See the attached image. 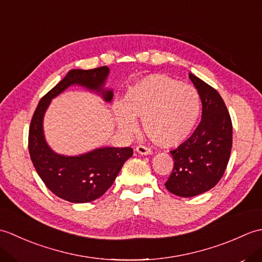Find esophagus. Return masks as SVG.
I'll return each mask as SVG.
<instances>
[{"label":"esophagus","instance_id":"34e87169","mask_svg":"<svg viewBox=\"0 0 262 262\" xmlns=\"http://www.w3.org/2000/svg\"><path fill=\"white\" fill-rule=\"evenodd\" d=\"M136 152H137L138 154H141V155H149V154H152L151 149H149V148L146 147V146H144V145L137 146V147H136Z\"/></svg>","mask_w":262,"mask_h":262}]
</instances>
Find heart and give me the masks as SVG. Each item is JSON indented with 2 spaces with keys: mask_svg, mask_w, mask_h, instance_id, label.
<instances>
[{
  "mask_svg": "<svg viewBox=\"0 0 262 262\" xmlns=\"http://www.w3.org/2000/svg\"><path fill=\"white\" fill-rule=\"evenodd\" d=\"M200 111L199 94L191 85L164 74H149L137 81L122 103L114 104V119L126 135L138 129L142 118L145 135L154 145L173 147L186 141Z\"/></svg>",
  "mask_w": 262,
  "mask_h": 262,
  "instance_id": "1",
  "label": "heart"
}]
</instances>
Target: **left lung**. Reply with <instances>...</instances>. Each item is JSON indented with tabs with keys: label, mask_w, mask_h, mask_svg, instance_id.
Listing matches in <instances>:
<instances>
[{
	"label": "left lung",
	"mask_w": 262,
	"mask_h": 262,
	"mask_svg": "<svg viewBox=\"0 0 262 262\" xmlns=\"http://www.w3.org/2000/svg\"><path fill=\"white\" fill-rule=\"evenodd\" d=\"M203 104L202 121L171 155L174 166L164 183L170 192L193 197L214 188L223 177L232 149V120L214 88L189 73Z\"/></svg>",
	"instance_id": "1"
}]
</instances>
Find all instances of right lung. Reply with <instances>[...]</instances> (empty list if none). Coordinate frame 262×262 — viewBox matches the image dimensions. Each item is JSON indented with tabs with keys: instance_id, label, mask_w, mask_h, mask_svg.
<instances>
[{
	"instance_id": "obj_1",
	"label": "right lung",
	"mask_w": 262,
	"mask_h": 262,
	"mask_svg": "<svg viewBox=\"0 0 262 262\" xmlns=\"http://www.w3.org/2000/svg\"><path fill=\"white\" fill-rule=\"evenodd\" d=\"M108 75L107 66L71 70L40 99L30 122L28 147L33 166L49 190L70 203H89L101 197L134 152L132 147H100L77 157L55 153L43 135V116L52 99L74 84L96 91L105 102H110L114 97L113 90L103 88Z\"/></svg>"
}]
</instances>
